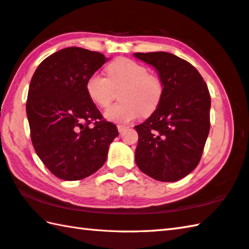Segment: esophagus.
Returning a JSON list of instances; mask_svg holds the SVG:
<instances>
[{"label": "esophagus", "mask_w": 249, "mask_h": 249, "mask_svg": "<svg viewBox=\"0 0 249 249\" xmlns=\"http://www.w3.org/2000/svg\"><path fill=\"white\" fill-rule=\"evenodd\" d=\"M127 128V126H125V125H118V130H119V133H123V131Z\"/></svg>", "instance_id": "obj_1"}]
</instances>
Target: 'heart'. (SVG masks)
I'll list each match as a JSON object with an SVG mask.
<instances>
[{
	"label": "heart",
	"mask_w": 249,
	"mask_h": 249,
	"mask_svg": "<svg viewBox=\"0 0 249 249\" xmlns=\"http://www.w3.org/2000/svg\"><path fill=\"white\" fill-rule=\"evenodd\" d=\"M108 77L95 72L86 81V91L90 100L107 108L114 97L113 87L124 85L120 92V104L105 112L107 120L123 124L140 114L152 113L163 96V83L160 77L149 74L148 68L128 58H119L107 68Z\"/></svg>",
	"instance_id": "obj_1"
}]
</instances>
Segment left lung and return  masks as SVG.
Wrapping results in <instances>:
<instances>
[{
	"label": "left lung",
	"mask_w": 249,
	"mask_h": 249,
	"mask_svg": "<svg viewBox=\"0 0 249 249\" xmlns=\"http://www.w3.org/2000/svg\"><path fill=\"white\" fill-rule=\"evenodd\" d=\"M157 69L163 83L159 107L135 126V160L141 172L159 181L173 182L197 166L211 128V95L191 63L165 52L135 53Z\"/></svg>",
	"instance_id": "1"
}]
</instances>
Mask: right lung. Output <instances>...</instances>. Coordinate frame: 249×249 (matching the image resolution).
<instances>
[{"label":"right lung","instance_id":"add662e5","mask_svg":"<svg viewBox=\"0 0 249 249\" xmlns=\"http://www.w3.org/2000/svg\"><path fill=\"white\" fill-rule=\"evenodd\" d=\"M108 60L81 47L53 53L36 68L28 91L27 116L32 144L56 177L81 180L105 164L119 136L86 91V81Z\"/></svg>","mask_w":249,"mask_h":249}]
</instances>
